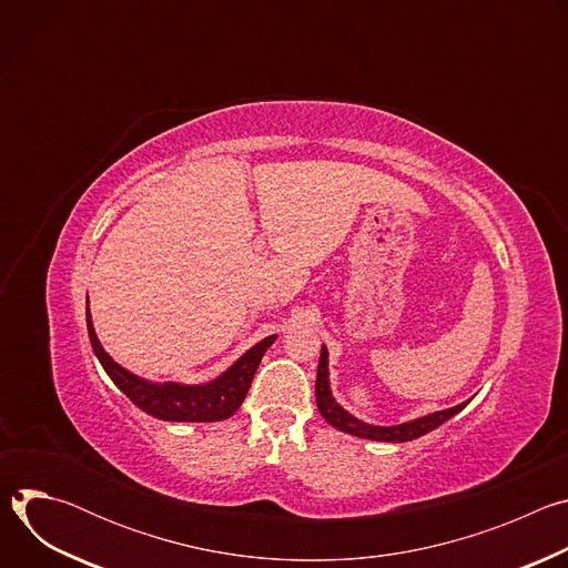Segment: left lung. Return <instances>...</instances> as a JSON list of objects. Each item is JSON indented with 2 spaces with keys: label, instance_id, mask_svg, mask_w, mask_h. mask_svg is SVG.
<instances>
[{
  "label": "left lung",
  "instance_id": "8db88e82",
  "mask_svg": "<svg viewBox=\"0 0 568 568\" xmlns=\"http://www.w3.org/2000/svg\"><path fill=\"white\" fill-rule=\"evenodd\" d=\"M314 393H316V407L318 414L326 418L328 425H333L339 432H346L351 436L357 438H366V440H379V443H407L414 438H420L429 432H434L436 427H440L443 423H447L449 418H454L458 412H463L467 407V402L456 404L452 409H443V412H434L429 416L402 423V425H393V427H377V425H368L357 420L355 416H351L342 404L333 397L331 390V373H328V351L326 346H321V357H318V368H316V384H314Z\"/></svg>",
  "mask_w": 568,
  "mask_h": 568
}]
</instances>
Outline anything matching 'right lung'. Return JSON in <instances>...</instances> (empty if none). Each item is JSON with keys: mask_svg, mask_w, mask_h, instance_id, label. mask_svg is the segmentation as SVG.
<instances>
[{"mask_svg": "<svg viewBox=\"0 0 568 568\" xmlns=\"http://www.w3.org/2000/svg\"><path fill=\"white\" fill-rule=\"evenodd\" d=\"M88 333H90L92 348L101 366L110 375V379L136 404L141 412L159 420H171V423H215L233 416L240 409L242 399H245L252 386L254 373L263 355L276 339V335L265 337L213 382L180 384V382H148L125 371L121 364H116L105 353V348L97 337L90 307H88Z\"/></svg>", "mask_w": 568, "mask_h": 568, "instance_id": "right-lung-1", "label": "right lung"}]
</instances>
